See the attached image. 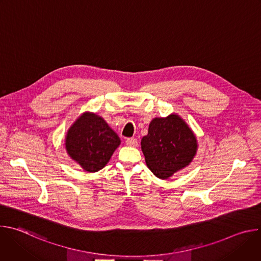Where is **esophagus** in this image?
<instances>
[{
	"mask_svg": "<svg viewBox=\"0 0 261 261\" xmlns=\"http://www.w3.org/2000/svg\"><path fill=\"white\" fill-rule=\"evenodd\" d=\"M137 139L136 138H127L126 139V144L130 146H137Z\"/></svg>",
	"mask_w": 261,
	"mask_h": 261,
	"instance_id": "esophagus-1",
	"label": "esophagus"
}]
</instances>
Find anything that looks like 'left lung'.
Instances as JSON below:
<instances>
[{"label": "left lung", "instance_id": "1", "mask_svg": "<svg viewBox=\"0 0 261 261\" xmlns=\"http://www.w3.org/2000/svg\"><path fill=\"white\" fill-rule=\"evenodd\" d=\"M145 163L159 178L165 179L189 165L196 154L197 141L191 129L178 116L156 118L141 139Z\"/></svg>", "mask_w": 261, "mask_h": 261}]
</instances>
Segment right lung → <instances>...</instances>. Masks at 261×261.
Masks as SVG:
<instances>
[{
    "label": "right lung",
    "mask_w": 261,
    "mask_h": 261,
    "mask_svg": "<svg viewBox=\"0 0 261 261\" xmlns=\"http://www.w3.org/2000/svg\"><path fill=\"white\" fill-rule=\"evenodd\" d=\"M121 140L107 123L94 114L86 113L68 130L66 150L86 171L102 169Z\"/></svg>",
    "instance_id": "right-lung-1"
}]
</instances>
